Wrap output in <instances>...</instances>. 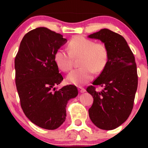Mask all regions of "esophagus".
Returning <instances> with one entry per match:
<instances>
[{
  "instance_id": "34e87169",
  "label": "esophagus",
  "mask_w": 148,
  "mask_h": 148,
  "mask_svg": "<svg viewBox=\"0 0 148 148\" xmlns=\"http://www.w3.org/2000/svg\"><path fill=\"white\" fill-rule=\"evenodd\" d=\"M78 90L81 93H84L86 92V89H84V88H82V87H78Z\"/></svg>"
}]
</instances>
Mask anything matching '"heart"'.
I'll list each match as a JSON object with an SVG mask.
<instances>
[{
    "mask_svg": "<svg viewBox=\"0 0 148 148\" xmlns=\"http://www.w3.org/2000/svg\"><path fill=\"white\" fill-rule=\"evenodd\" d=\"M68 50H56L54 60L60 70L68 72L73 67L74 58L81 57L79 64L82 67L73 70L66 77V82L76 86L90 82L94 72L96 74L102 73L108 62L109 50L106 44L96 43L83 36L72 38L68 43Z\"/></svg>",
    "mask_w": 148,
    "mask_h": 148,
    "instance_id": "1",
    "label": "heart"
}]
</instances>
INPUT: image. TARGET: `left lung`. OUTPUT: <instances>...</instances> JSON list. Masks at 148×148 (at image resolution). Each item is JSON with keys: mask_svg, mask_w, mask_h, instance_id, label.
Masks as SVG:
<instances>
[{"mask_svg": "<svg viewBox=\"0 0 148 148\" xmlns=\"http://www.w3.org/2000/svg\"><path fill=\"white\" fill-rule=\"evenodd\" d=\"M100 40L109 50L106 68L86 90L94 98L89 116L98 128L112 130L123 124L133 108L138 84L135 56L124 38L108 29L88 36ZM103 87L97 92L95 87Z\"/></svg>", "mask_w": 148, "mask_h": 148, "instance_id": "1", "label": "left lung"}]
</instances>
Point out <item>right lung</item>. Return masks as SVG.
Masks as SVG:
<instances>
[{
	"instance_id": "obj_1",
	"label": "right lung",
	"mask_w": 148,
	"mask_h": 148,
	"mask_svg": "<svg viewBox=\"0 0 148 148\" xmlns=\"http://www.w3.org/2000/svg\"><path fill=\"white\" fill-rule=\"evenodd\" d=\"M46 27L32 29L24 36L15 58V84L25 116L41 128L54 130L66 119V106L78 91L69 85L54 88L63 77L54 60L56 50L66 40Z\"/></svg>"
}]
</instances>
